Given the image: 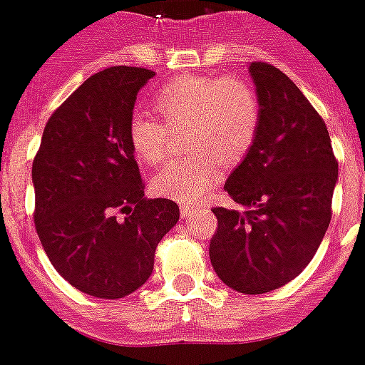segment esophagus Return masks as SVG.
<instances>
[{
	"label": "esophagus",
	"mask_w": 365,
	"mask_h": 365,
	"mask_svg": "<svg viewBox=\"0 0 365 365\" xmlns=\"http://www.w3.org/2000/svg\"><path fill=\"white\" fill-rule=\"evenodd\" d=\"M196 210H200V207H194V205H182L180 207V212H182V217H189L192 216Z\"/></svg>",
	"instance_id": "obj_1"
}]
</instances>
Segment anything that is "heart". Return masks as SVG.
I'll list each match as a JSON object with an SVG mask.
<instances>
[{"instance_id":"obj_1","label":"heart","mask_w":365,"mask_h":365,"mask_svg":"<svg viewBox=\"0 0 365 365\" xmlns=\"http://www.w3.org/2000/svg\"><path fill=\"white\" fill-rule=\"evenodd\" d=\"M160 118L131 117L128 138L136 158L158 165L171 149L173 133L187 129L190 155L167 163L153 180L160 196L202 200L221 178V162L236 165L254 148L261 128V98L240 75H182L153 98Z\"/></svg>"}]
</instances>
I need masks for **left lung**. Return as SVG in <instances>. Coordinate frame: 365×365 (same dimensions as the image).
<instances>
[{"mask_svg": "<svg viewBox=\"0 0 365 365\" xmlns=\"http://www.w3.org/2000/svg\"><path fill=\"white\" fill-rule=\"evenodd\" d=\"M250 73L261 98L259 135L225 183L240 209H212L209 255L229 288L259 295L313 259L331 221L339 162L324 120L294 81L263 61Z\"/></svg>", "mask_w": 365, "mask_h": 365, "instance_id": "obj_1", "label": "left lung"}]
</instances>
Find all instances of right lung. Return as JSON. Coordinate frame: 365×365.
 I'll return each instance as SVG.
<instances>
[{"label": "right lung", "mask_w": 365, "mask_h": 365, "mask_svg": "<svg viewBox=\"0 0 365 365\" xmlns=\"http://www.w3.org/2000/svg\"><path fill=\"white\" fill-rule=\"evenodd\" d=\"M155 71L111 66L84 81L44 125L34 156V223L57 272L83 294L122 299L149 279L178 203L145 198L128 138Z\"/></svg>", "instance_id": "add662e5"}]
</instances>
